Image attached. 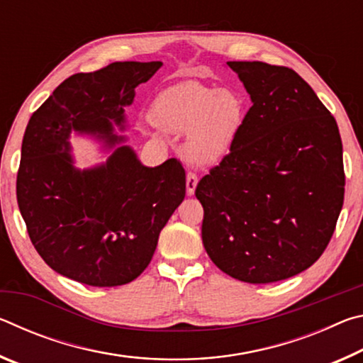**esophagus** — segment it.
Segmentation results:
<instances>
[{"mask_svg":"<svg viewBox=\"0 0 363 363\" xmlns=\"http://www.w3.org/2000/svg\"><path fill=\"white\" fill-rule=\"evenodd\" d=\"M196 184H199V177H196L195 173H187V179H186V187H187V195H194Z\"/></svg>","mask_w":363,"mask_h":363,"instance_id":"esophagus-1","label":"esophagus"}]
</instances>
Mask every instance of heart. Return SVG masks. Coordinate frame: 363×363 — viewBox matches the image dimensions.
<instances>
[{
    "label": "heart",
    "instance_id": "1",
    "mask_svg": "<svg viewBox=\"0 0 363 363\" xmlns=\"http://www.w3.org/2000/svg\"><path fill=\"white\" fill-rule=\"evenodd\" d=\"M247 115V102L235 89L196 82L160 93L152 104V121L168 133H186V155L206 164L223 158L235 143Z\"/></svg>",
    "mask_w": 363,
    "mask_h": 363
}]
</instances>
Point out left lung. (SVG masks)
I'll return each mask as SVG.
<instances>
[{
  "label": "left lung",
  "mask_w": 363,
  "mask_h": 363,
  "mask_svg": "<svg viewBox=\"0 0 363 363\" xmlns=\"http://www.w3.org/2000/svg\"><path fill=\"white\" fill-rule=\"evenodd\" d=\"M251 107L230 153L195 189L208 256L230 277L272 284L311 267L344 201L336 120L288 67L227 62Z\"/></svg>",
  "instance_id": "obj_1"
}]
</instances>
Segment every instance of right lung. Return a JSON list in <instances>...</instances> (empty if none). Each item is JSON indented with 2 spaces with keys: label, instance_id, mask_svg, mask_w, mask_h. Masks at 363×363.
Returning <instances> with one entry per match:
<instances>
[{
  "label": "right lung",
  "instance_id": "right-lung-1",
  "mask_svg": "<svg viewBox=\"0 0 363 363\" xmlns=\"http://www.w3.org/2000/svg\"><path fill=\"white\" fill-rule=\"evenodd\" d=\"M162 62H113L60 83L30 118L17 173V203L35 250L49 267L79 284L118 286L138 279L158 235L186 196L176 158L144 167L126 138L125 107ZM72 133L94 137L113 153L78 170Z\"/></svg>",
  "mask_w": 363,
  "mask_h": 363
}]
</instances>
